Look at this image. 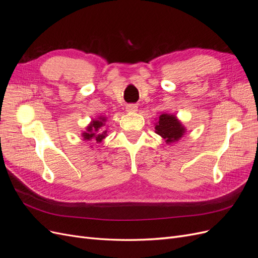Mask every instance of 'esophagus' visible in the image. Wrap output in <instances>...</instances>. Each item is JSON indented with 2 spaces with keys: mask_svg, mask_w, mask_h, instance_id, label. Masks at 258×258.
I'll return each instance as SVG.
<instances>
[{
  "mask_svg": "<svg viewBox=\"0 0 258 258\" xmlns=\"http://www.w3.org/2000/svg\"><path fill=\"white\" fill-rule=\"evenodd\" d=\"M126 110L129 113H136L138 111V106L136 104H128L126 106Z\"/></svg>",
  "mask_w": 258,
  "mask_h": 258,
  "instance_id": "obj_1",
  "label": "esophagus"
}]
</instances>
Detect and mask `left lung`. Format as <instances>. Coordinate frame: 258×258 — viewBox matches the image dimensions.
Instances as JSON below:
<instances>
[{
    "label": "left lung",
    "mask_w": 258,
    "mask_h": 258,
    "mask_svg": "<svg viewBox=\"0 0 258 258\" xmlns=\"http://www.w3.org/2000/svg\"><path fill=\"white\" fill-rule=\"evenodd\" d=\"M155 132L165 139L167 144H172L184 137L186 128L175 115L163 113L155 122Z\"/></svg>",
    "instance_id": "8db88e82"
}]
</instances>
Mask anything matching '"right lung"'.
Returning <instances> with one entry per match:
<instances>
[{"instance_id": "1", "label": "right lung", "mask_w": 258, "mask_h": 258, "mask_svg": "<svg viewBox=\"0 0 258 258\" xmlns=\"http://www.w3.org/2000/svg\"><path fill=\"white\" fill-rule=\"evenodd\" d=\"M105 121L106 117L104 116H99L98 118L92 119L82 134L85 141H95L96 143L102 142L103 139L107 136V130L104 128Z\"/></svg>"}]
</instances>
